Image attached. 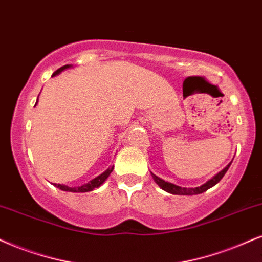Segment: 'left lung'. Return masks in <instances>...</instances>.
Wrapping results in <instances>:
<instances>
[{"mask_svg": "<svg viewBox=\"0 0 262 262\" xmlns=\"http://www.w3.org/2000/svg\"><path fill=\"white\" fill-rule=\"evenodd\" d=\"M230 165H231V164H228V165L226 166L224 170L220 171V172H219L217 175L212 177L211 180L208 181V182L204 183V185H203V186L196 187V188H188V189H187V188H182V187L176 186V185H173V183L166 182V181L159 179V177L156 176V175H153V173H151V176H153L154 181H156V182L158 183V186H159L160 188H163L164 190H166V192L171 193V194H179V195L200 194V193L205 192V190H208L209 188H211V187H214V186L216 185V183L220 182L222 177L225 176V173L227 172V170H228V167H230Z\"/></svg>", "mask_w": 262, "mask_h": 262, "instance_id": "left-lung-1", "label": "left lung"}]
</instances>
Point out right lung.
Returning a JSON list of instances; mask_svg holds the SVG:
<instances>
[{"label": "right lung", "mask_w": 262, "mask_h": 262, "mask_svg": "<svg viewBox=\"0 0 262 262\" xmlns=\"http://www.w3.org/2000/svg\"><path fill=\"white\" fill-rule=\"evenodd\" d=\"M72 66H69V64H67V66H64L62 68H59V69L56 70V72L53 73V76L57 75V74H59L60 72H63V70L68 69V68H70ZM113 169H114V166L109 167L108 170L104 171V172L102 173V175L97 176L96 179H93L92 181H90L89 183H86V185L83 186H80V187H68V186H64V185H56L54 183V186L57 187V188L62 189V190H66V192H75V193H83V192H90V190H93L95 188H98L99 186L102 185L104 181L108 179V176L111 175V172L113 171Z\"/></svg>", "instance_id": "right-lung-1"}]
</instances>
